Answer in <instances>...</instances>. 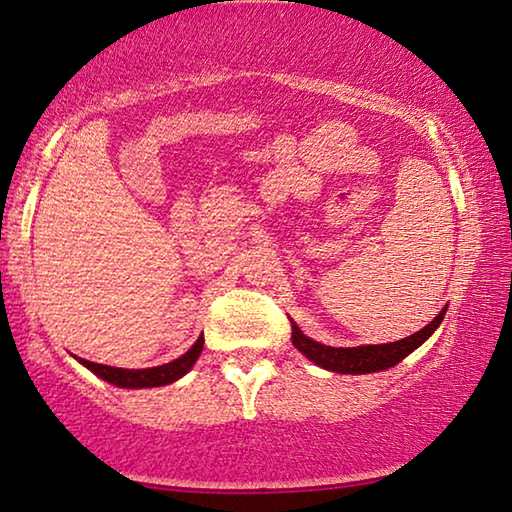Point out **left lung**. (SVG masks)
Wrapping results in <instances>:
<instances>
[{
	"instance_id": "left-lung-1",
	"label": "left lung",
	"mask_w": 512,
	"mask_h": 512,
	"mask_svg": "<svg viewBox=\"0 0 512 512\" xmlns=\"http://www.w3.org/2000/svg\"><path fill=\"white\" fill-rule=\"evenodd\" d=\"M446 316V306L439 311V316L426 325L419 332L400 338L393 343L382 345H357V348H332V345H322L313 338L304 336L302 329L295 325L293 320V345L302 352L304 357H309L313 364L325 368V371L343 373V375H364V373H377L387 371V368L396 366L398 361H403L407 355L419 348L423 341H428L432 332L439 327V322Z\"/></svg>"
}]
</instances>
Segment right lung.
<instances>
[{
    "label": "right lung",
    "instance_id": "1",
    "mask_svg": "<svg viewBox=\"0 0 512 512\" xmlns=\"http://www.w3.org/2000/svg\"><path fill=\"white\" fill-rule=\"evenodd\" d=\"M201 350H203V336L196 338V343L185 352L183 357L155 368H116V366H105V364H93L89 359H80V364H84L91 373H96L105 382L114 384V387L151 389V387H164V384L180 380V377L194 366V361L199 359Z\"/></svg>",
    "mask_w": 512,
    "mask_h": 512
}]
</instances>
